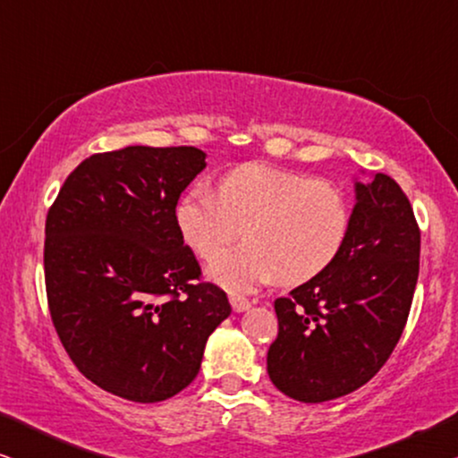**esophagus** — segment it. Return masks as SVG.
Listing matches in <instances>:
<instances>
[{"mask_svg":"<svg viewBox=\"0 0 458 458\" xmlns=\"http://www.w3.org/2000/svg\"><path fill=\"white\" fill-rule=\"evenodd\" d=\"M229 302H231V309H233L235 312H243V310H248L250 306H252V302H250V300L243 298V296H231Z\"/></svg>","mask_w":458,"mask_h":458,"instance_id":"obj_1","label":"esophagus"}]
</instances>
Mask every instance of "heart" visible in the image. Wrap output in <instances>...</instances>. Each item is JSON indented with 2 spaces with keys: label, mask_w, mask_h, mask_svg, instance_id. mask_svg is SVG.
<instances>
[{
  "label": "heart",
  "mask_w": 458,
  "mask_h": 458,
  "mask_svg": "<svg viewBox=\"0 0 458 458\" xmlns=\"http://www.w3.org/2000/svg\"><path fill=\"white\" fill-rule=\"evenodd\" d=\"M174 221L187 246L215 259L244 229L249 242L218 257L208 277L231 293L279 279L300 285L334 265L346 246L352 210L335 183L259 162L225 173L215 193L181 196Z\"/></svg>",
  "instance_id": "b5f03b06"
}]
</instances>
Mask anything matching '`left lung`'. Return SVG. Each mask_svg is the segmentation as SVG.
<instances>
[{
	"label": "left lung",
	"mask_w": 458,
	"mask_h": 458,
	"mask_svg": "<svg viewBox=\"0 0 458 458\" xmlns=\"http://www.w3.org/2000/svg\"><path fill=\"white\" fill-rule=\"evenodd\" d=\"M342 254L318 277L275 300L279 334L268 377L300 403H327L365 386L403 335L419 277L421 231L392 177L354 183Z\"/></svg>",
	"instance_id": "8db88e82"
}]
</instances>
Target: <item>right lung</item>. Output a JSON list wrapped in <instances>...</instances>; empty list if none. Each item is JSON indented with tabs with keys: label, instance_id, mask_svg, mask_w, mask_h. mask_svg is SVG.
Listing matches in <instances>:
<instances>
[{
	"label": "right lung",
	"instance_id": "obj_1",
	"mask_svg": "<svg viewBox=\"0 0 458 458\" xmlns=\"http://www.w3.org/2000/svg\"><path fill=\"white\" fill-rule=\"evenodd\" d=\"M206 168L191 146L93 154L46 218V292L62 346L102 390L160 403L196 379L206 340L231 315L174 221Z\"/></svg>",
	"mask_w": 458,
	"mask_h": 458
}]
</instances>
